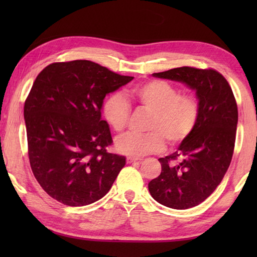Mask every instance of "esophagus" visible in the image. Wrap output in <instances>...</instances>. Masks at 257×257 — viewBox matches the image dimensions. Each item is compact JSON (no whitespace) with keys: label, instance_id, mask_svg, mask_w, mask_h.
<instances>
[{"label":"esophagus","instance_id":"esophagus-1","mask_svg":"<svg viewBox=\"0 0 257 257\" xmlns=\"http://www.w3.org/2000/svg\"><path fill=\"white\" fill-rule=\"evenodd\" d=\"M139 159H137V158H132V156H129V158H127V163L128 164H130V163H134V162H136V161H138Z\"/></svg>","mask_w":257,"mask_h":257}]
</instances>
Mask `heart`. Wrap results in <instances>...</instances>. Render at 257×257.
I'll use <instances>...</instances> for the list:
<instances>
[{"label": "heart", "instance_id": "heart-1", "mask_svg": "<svg viewBox=\"0 0 257 257\" xmlns=\"http://www.w3.org/2000/svg\"><path fill=\"white\" fill-rule=\"evenodd\" d=\"M139 105L152 112L146 134L129 133L119 137L115 147L120 153L144 156L161 153L167 145L179 146L188 139L199 119V102L194 94L180 93L170 82L152 79L130 90ZM102 114L108 125L116 133L127 128L132 106L122 95L111 94L102 105Z\"/></svg>", "mask_w": 257, "mask_h": 257}]
</instances>
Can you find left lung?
Returning <instances> with one entry per match:
<instances>
[{
	"instance_id": "8db88e82",
	"label": "left lung",
	"mask_w": 257,
	"mask_h": 257,
	"mask_svg": "<svg viewBox=\"0 0 257 257\" xmlns=\"http://www.w3.org/2000/svg\"><path fill=\"white\" fill-rule=\"evenodd\" d=\"M153 76L185 82L196 89L199 99L194 133L175 153L159 159L162 171L149 184L156 202L186 210L205 201L228 170L236 142L237 102L227 79L214 69L180 67Z\"/></svg>"
}]
</instances>
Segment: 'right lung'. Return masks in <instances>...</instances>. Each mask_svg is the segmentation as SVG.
I'll list each match as a JSON object with an SVG mask.
<instances>
[{"mask_svg": "<svg viewBox=\"0 0 257 257\" xmlns=\"http://www.w3.org/2000/svg\"><path fill=\"white\" fill-rule=\"evenodd\" d=\"M87 60L54 62L38 73L25 101L30 168L52 198L84 206L105 196L125 158L110 153L101 119L105 95L132 81Z\"/></svg>", "mask_w": 257, "mask_h": 257, "instance_id": "add662e5", "label": "right lung"}]
</instances>
